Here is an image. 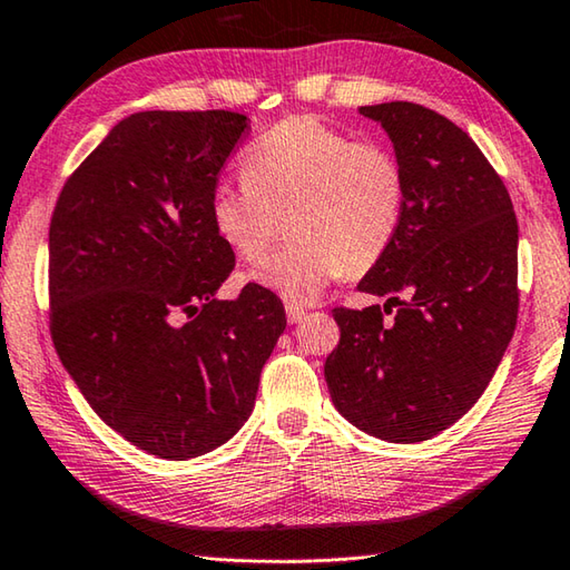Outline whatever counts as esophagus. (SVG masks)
<instances>
[{"label":"esophagus","mask_w":570,"mask_h":570,"mask_svg":"<svg viewBox=\"0 0 570 570\" xmlns=\"http://www.w3.org/2000/svg\"><path fill=\"white\" fill-rule=\"evenodd\" d=\"M306 316V312H304V306H298V304H286V320H288V324H298Z\"/></svg>","instance_id":"1"}]
</instances>
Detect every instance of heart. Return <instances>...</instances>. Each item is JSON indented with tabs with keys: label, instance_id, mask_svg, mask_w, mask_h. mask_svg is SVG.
Masks as SVG:
<instances>
[{
	"label": "heart",
	"instance_id": "1",
	"mask_svg": "<svg viewBox=\"0 0 570 570\" xmlns=\"http://www.w3.org/2000/svg\"><path fill=\"white\" fill-rule=\"evenodd\" d=\"M244 186L208 198L216 236L246 264L264 262L282 230V254L250 282L292 302H314L342 274L380 262L404 210V170L380 142H354L308 115L278 120L240 156Z\"/></svg>",
	"mask_w": 570,
	"mask_h": 570
}]
</instances>
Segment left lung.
<instances>
[{
	"instance_id": "left-lung-1",
	"label": "left lung",
	"mask_w": 570,
	"mask_h": 570,
	"mask_svg": "<svg viewBox=\"0 0 570 570\" xmlns=\"http://www.w3.org/2000/svg\"><path fill=\"white\" fill-rule=\"evenodd\" d=\"M360 112L390 135L404 210L390 248L356 286L387 304L334 308L340 344L324 377L354 428L410 445L440 435L480 400L513 340L518 220L495 168L445 115L414 102Z\"/></svg>"
}]
</instances>
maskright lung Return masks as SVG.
<instances>
[{"label":"right lung","instance_id":"1","mask_svg":"<svg viewBox=\"0 0 570 570\" xmlns=\"http://www.w3.org/2000/svg\"><path fill=\"white\" fill-rule=\"evenodd\" d=\"M248 118L148 110L80 163L50 224V332L105 424L163 460L224 445L254 410L286 330L274 292H216L236 256L208 198Z\"/></svg>","mask_w":570,"mask_h":570}]
</instances>
